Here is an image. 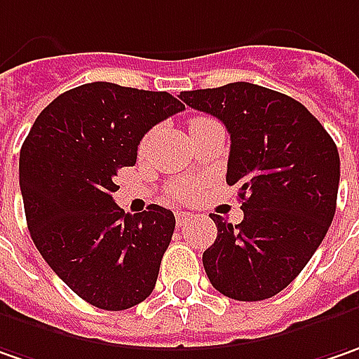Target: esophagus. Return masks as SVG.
<instances>
[{"label":"esophagus","instance_id":"34e87169","mask_svg":"<svg viewBox=\"0 0 359 359\" xmlns=\"http://www.w3.org/2000/svg\"><path fill=\"white\" fill-rule=\"evenodd\" d=\"M191 217H193V215H189V212H180L179 210V212H177V226H179V229H182V226H184V223H187Z\"/></svg>","mask_w":359,"mask_h":359}]
</instances>
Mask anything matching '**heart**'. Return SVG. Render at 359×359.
Here are the masks:
<instances>
[{"label": "heart", "mask_w": 359, "mask_h": 359, "mask_svg": "<svg viewBox=\"0 0 359 359\" xmlns=\"http://www.w3.org/2000/svg\"><path fill=\"white\" fill-rule=\"evenodd\" d=\"M198 120H203V118H195L193 122H198ZM193 122H191V124H193ZM168 193L175 196V198H191V196L195 195V184L189 182V180H175V182L168 187Z\"/></svg>", "instance_id": "b5f03b06"}]
</instances>
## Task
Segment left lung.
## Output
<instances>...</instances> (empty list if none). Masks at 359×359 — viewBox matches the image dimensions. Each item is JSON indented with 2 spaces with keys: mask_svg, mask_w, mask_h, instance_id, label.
I'll return each instance as SVG.
<instances>
[{
  "mask_svg": "<svg viewBox=\"0 0 359 359\" xmlns=\"http://www.w3.org/2000/svg\"><path fill=\"white\" fill-rule=\"evenodd\" d=\"M180 100L226 126V184H237L243 201L239 225L210 215L217 239L203 253L207 277L237 302L273 297L302 273L334 221L337 147L302 102L269 88L233 82L180 92Z\"/></svg>",
  "mask_w": 359,
  "mask_h": 359,
  "instance_id": "left-lung-1",
  "label": "left lung"
}]
</instances>
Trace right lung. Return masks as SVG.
<instances>
[{
  "label": "right lung",
  "mask_w": 359,
  "mask_h": 359,
  "mask_svg": "<svg viewBox=\"0 0 359 359\" xmlns=\"http://www.w3.org/2000/svg\"><path fill=\"white\" fill-rule=\"evenodd\" d=\"M180 110L168 92L92 82L48 104L22 144L29 235L55 275L94 307L128 309L156 285L175 215L150 205L133 217L112 195L142 136Z\"/></svg>",
  "instance_id": "1"
}]
</instances>
